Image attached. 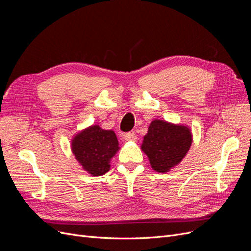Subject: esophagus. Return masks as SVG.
Masks as SVG:
<instances>
[{
	"mask_svg": "<svg viewBox=\"0 0 251 251\" xmlns=\"http://www.w3.org/2000/svg\"><path fill=\"white\" fill-rule=\"evenodd\" d=\"M124 138L126 141H135L136 139H137V136H136V134L134 132H132V133H126Z\"/></svg>",
	"mask_w": 251,
	"mask_h": 251,
	"instance_id": "34e87169",
	"label": "esophagus"
}]
</instances>
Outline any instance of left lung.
<instances>
[{
  "label": "left lung",
  "instance_id": "left-lung-1",
  "mask_svg": "<svg viewBox=\"0 0 251 251\" xmlns=\"http://www.w3.org/2000/svg\"><path fill=\"white\" fill-rule=\"evenodd\" d=\"M193 136L186 126L155 119L143 137L141 150L156 172L166 173L179 164L192 146Z\"/></svg>",
  "mask_w": 251,
  "mask_h": 251
}]
</instances>
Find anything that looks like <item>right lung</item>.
Returning a JSON list of instances; mask_svg holds the SVG:
<instances>
[{
  "label": "right lung",
  "instance_id": "obj_1",
  "mask_svg": "<svg viewBox=\"0 0 251 251\" xmlns=\"http://www.w3.org/2000/svg\"><path fill=\"white\" fill-rule=\"evenodd\" d=\"M71 149L82 169L98 177L110 170L111 159L119 147L115 133L95 125L74 136Z\"/></svg>",
  "mask_w": 251,
  "mask_h": 251
}]
</instances>
